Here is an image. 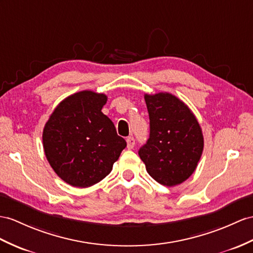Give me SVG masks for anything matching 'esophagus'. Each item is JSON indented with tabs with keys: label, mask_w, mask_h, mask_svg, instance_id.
Wrapping results in <instances>:
<instances>
[{
	"label": "esophagus",
	"mask_w": 253,
	"mask_h": 253,
	"mask_svg": "<svg viewBox=\"0 0 253 253\" xmlns=\"http://www.w3.org/2000/svg\"><path fill=\"white\" fill-rule=\"evenodd\" d=\"M126 144H127V149H133L135 146V139L133 136H128L126 138Z\"/></svg>",
	"instance_id": "esophagus-1"
}]
</instances>
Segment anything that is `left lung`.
<instances>
[{"label": "left lung", "instance_id": "obj_1", "mask_svg": "<svg viewBox=\"0 0 253 253\" xmlns=\"http://www.w3.org/2000/svg\"><path fill=\"white\" fill-rule=\"evenodd\" d=\"M150 134L138 151L153 179L163 186L180 184L193 174L204 137L198 119L179 98L168 92L145 94Z\"/></svg>", "mask_w": 253, "mask_h": 253}]
</instances>
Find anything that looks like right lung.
Returning a JSON list of instances; mask_svg holds the SVG:
<instances>
[{
	"instance_id": "obj_1",
	"label": "right lung",
	"mask_w": 253,
	"mask_h": 253,
	"mask_svg": "<svg viewBox=\"0 0 253 253\" xmlns=\"http://www.w3.org/2000/svg\"><path fill=\"white\" fill-rule=\"evenodd\" d=\"M107 96L80 91L61 102L46 122L42 146L49 164L73 187L88 188L113 169L126 141L102 113Z\"/></svg>"
}]
</instances>
